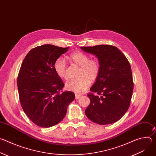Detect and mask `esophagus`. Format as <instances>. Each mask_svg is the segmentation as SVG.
<instances>
[{
	"mask_svg": "<svg viewBox=\"0 0 156 156\" xmlns=\"http://www.w3.org/2000/svg\"><path fill=\"white\" fill-rule=\"evenodd\" d=\"M80 97V95H78V94H75V99H78Z\"/></svg>",
	"mask_w": 156,
	"mask_h": 156,
	"instance_id": "obj_1",
	"label": "esophagus"
}]
</instances>
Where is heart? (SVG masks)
I'll list each match as a JSON object with an SVG mask.
<instances>
[{
	"label": "heart",
	"instance_id": "b5f03b06",
	"mask_svg": "<svg viewBox=\"0 0 156 156\" xmlns=\"http://www.w3.org/2000/svg\"><path fill=\"white\" fill-rule=\"evenodd\" d=\"M70 59L75 65L80 66L77 79L70 81L65 84L68 90L76 94H82L99 76L101 66L96 59H89V57L81 51H75L69 56ZM54 69L57 75L63 80L67 79L66 63L62 57H58L54 63Z\"/></svg>",
	"mask_w": 156,
	"mask_h": 156
}]
</instances>
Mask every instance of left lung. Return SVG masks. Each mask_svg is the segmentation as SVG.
Returning <instances> with one entry per match:
<instances>
[{"mask_svg":"<svg viewBox=\"0 0 156 156\" xmlns=\"http://www.w3.org/2000/svg\"><path fill=\"white\" fill-rule=\"evenodd\" d=\"M81 49L95 55L101 66L99 76L90 88L91 93L87 94L90 104L85 114L99 125L114 123L125 115L129 107L133 91L130 64L125 55L113 46L98 45Z\"/></svg>","mask_w":156,"mask_h":156,"instance_id":"left-lung-1","label":"left lung"}]
</instances>
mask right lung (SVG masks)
Wrapping results in <instances>:
<instances>
[{
	"label": "right lung",
	"instance_id": "1",
	"mask_svg": "<svg viewBox=\"0 0 156 156\" xmlns=\"http://www.w3.org/2000/svg\"><path fill=\"white\" fill-rule=\"evenodd\" d=\"M51 44L31 49L24 58L18 75L21 105L36 125L48 128L58 123L75 99L72 91L61 92L64 86L54 69L55 60L68 51Z\"/></svg>",
	"mask_w": 156,
	"mask_h": 156
}]
</instances>
